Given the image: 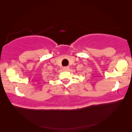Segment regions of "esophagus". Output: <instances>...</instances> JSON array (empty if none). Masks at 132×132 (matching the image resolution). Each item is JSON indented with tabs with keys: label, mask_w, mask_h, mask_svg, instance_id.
Returning <instances> with one entry per match:
<instances>
[{
	"label": "esophagus",
	"mask_w": 132,
	"mask_h": 132,
	"mask_svg": "<svg viewBox=\"0 0 132 132\" xmlns=\"http://www.w3.org/2000/svg\"><path fill=\"white\" fill-rule=\"evenodd\" d=\"M62 69L64 71H68V70H69V67H64L62 68Z\"/></svg>",
	"instance_id": "obj_1"
}]
</instances>
